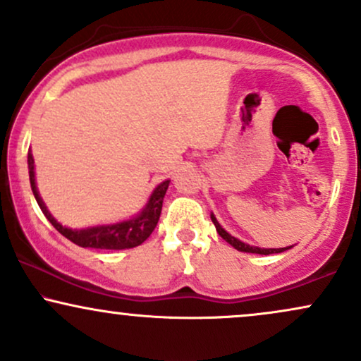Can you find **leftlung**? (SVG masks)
Returning <instances> with one entry per match:
<instances>
[{
    "label": "left lung",
    "mask_w": 361,
    "mask_h": 361,
    "mask_svg": "<svg viewBox=\"0 0 361 361\" xmlns=\"http://www.w3.org/2000/svg\"><path fill=\"white\" fill-rule=\"evenodd\" d=\"M210 217H212V222H214L215 229H217L219 235H221L222 239H226V241L229 243L233 247H235V250H238V251L256 252V255H273V252H283V251L288 250V247H280V250H261V247H255V246H250V244H244L243 241H239V239H235L234 235H231L229 233H226V231L222 229L221 224L217 222V219H215L214 215H210ZM290 247H292V246H290Z\"/></svg>",
    "instance_id": "obj_1"
}]
</instances>
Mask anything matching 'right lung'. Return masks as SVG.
<instances>
[{"label":"right lung","instance_id":"right-lung-1","mask_svg":"<svg viewBox=\"0 0 361 361\" xmlns=\"http://www.w3.org/2000/svg\"><path fill=\"white\" fill-rule=\"evenodd\" d=\"M28 175H30V185L32 192L35 195V200L39 204L40 210H42L49 222L56 227L59 233L68 238L69 241L81 247H94V250H128V247H135L142 244L149 235L152 234L154 227L159 221L161 209H163V198L166 195L168 181H163L157 188L152 192L149 204L146 209L140 212L137 217L130 219V221L114 224V226H100V227H90V229H68L62 227L56 219L49 214L47 207L44 205L42 198H40L39 192L35 186V171H34V156L28 152Z\"/></svg>","mask_w":361,"mask_h":361}]
</instances>
